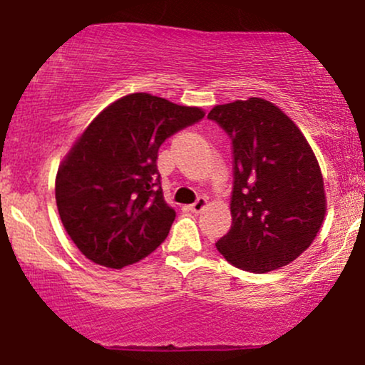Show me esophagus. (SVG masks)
<instances>
[{
    "label": "esophagus",
    "mask_w": 365,
    "mask_h": 365,
    "mask_svg": "<svg viewBox=\"0 0 365 365\" xmlns=\"http://www.w3.org/2000/svg\"><path fill=\"white\" fill-rule=\"evenodd\" d=\"M207 204H209V202H207L205 197H198L197 200L190 205V210L192 212H202L207 207Z\"/></svg>",
    "instance_id": "obj_1"
}]
</instances>
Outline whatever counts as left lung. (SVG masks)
Masks as SVG:
<instances>
[{
  "label": "left lung",
  "instance_id": "1",
  "mask_svg": "<svg viewBox=\"0 0 365 365\" xmlns=\"http://www.w3.org/2000/svg\"><path fill=\"white\" fill-rule=\"evenodd\" d=\"M232 141V225L215 242L230 264L269 273L307 251L324 224V177L307 138L269 101L215 106L209 116Z\"/></svg>",
  "mask_w": 365,
  "mask_h": 365
}]
</instances>
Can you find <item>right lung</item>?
I'll return each instance as SVG.
<instances>
[{
	"mask_svg": "<svg viewBox=\"0 0 365 365\" xmlns=\"http://www.w3.org/2000/svg\"><path fill=\"white\" fill-rule=\"evenodd\" d=\"M204 116L200 108L136 92L101 110L77 138L58 167L55 200L87 259L121 269L167 239L175 210L161 190L158 150Z\"/></svg>",
	"mask_w": 365,
	"mask_h": 365,
	"instance_id": "right-lung-1",
	"label": "right lung"
}]
</instances>
